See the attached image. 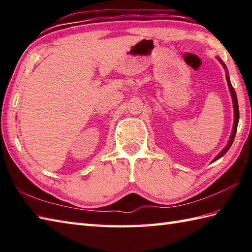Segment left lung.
Returning <instances> with one entry per match:
<instances>
[{
	"label": "left lung",
	"instance_id": "obj_1",
	"mask_svg": "<svg viewBox=\"0 0 252 252\" xmlns=\"http://www.w3.org/2000/svg\"><path fill=\"white\" fill-rule=\"evenodd\" d=\"M218 61L221 63V65L223 66V68L225 69L226 71V81H227V85H228V89H229V92H231V96H232V100H233V107H234V123H233V130H232V133H231V136H229V140H228V143L227 145L224 147L222 149V152L218 155V156L212 160V162L217 161L218 159H220L221 157H223L224 155H225L227 153V151L229 149V147L232 146V144L234 142V138H235V135H236V131H237V126H238V121H239V109H238V101H237V96H236V93H235V90L233 88V85L231 83V81H229V77H228V71H227V68L225 66V63H224L222 62V60L220 57H217Z\"/></svg>",
	"mask_w": 252,
	"mask_h": 252
}]
</instances>
